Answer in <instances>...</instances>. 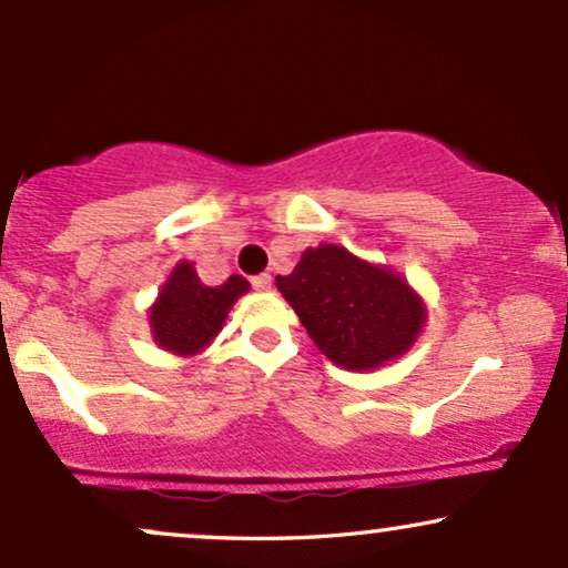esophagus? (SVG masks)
<instances>
[{"label": "esophagus", "instance_id": "1", "mask_svg": "<svg viewBox=\"0 0 568 568\" xmlns=\"http://www.w3.org/2000/svg\"><path fill=\"white\" fill-rule=\"evenodd\" d=\"M251 285L256 291H270L272 288V275H266V272H262V275L251 277Z\"/></svg>", "mask_w": 568, "mask_h": 568}]
</instances>
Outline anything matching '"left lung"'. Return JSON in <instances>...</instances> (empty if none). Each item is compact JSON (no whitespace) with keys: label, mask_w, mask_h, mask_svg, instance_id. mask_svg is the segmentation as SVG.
Listing matches in <instances>:
<instances>
[{"label":"left lung","mask_w":568,"mask_h":568,"mask_svg":"<svg viewBox=\"0 0 568 568\" xmlns=\"http://www.w3.org/2000/svg\"><path fill=\"white\" fill-rule=\"evenodd\" d=\"M277 288L328 361L349 371L395 361L414 344L425 306L403 277L338 245L310 247Z\"/></svg>","instance_id":"8db88e82"}]
</instances>
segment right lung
<instances>
[{
	"instance_id": "right-lung-1",
	"label": "right lung",
	"mask_w": 568,
	"mask_h": 568,
	"mask_svg": "<svg viewBox=\"0 0 568 568\" xmlns=\"http://www.w3.org/2000/svg\"><path fill=\"white\" fill-rule=\"evenodd\" d=\"M247 288L251 285L240 275L230 277L219 288H211V285H202L192 264H179L171 280L162 285L158 304L149 315L154 338L160 347L192 355L219 334L230 306Z\"/></svg>"
}]
</instances>
